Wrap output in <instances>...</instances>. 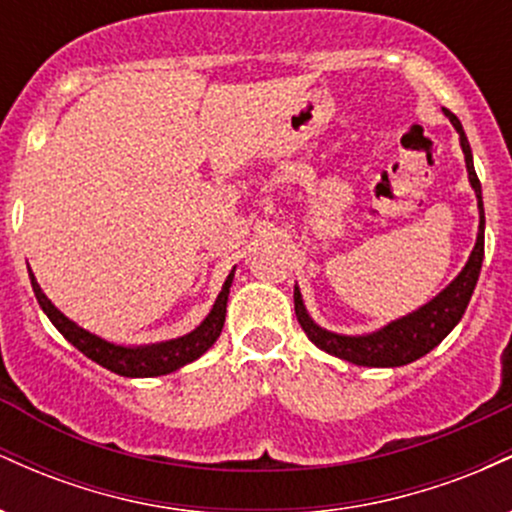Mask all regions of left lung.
<instances>
[{
    "mask_svg": "<svg viewBox=\"0 0 512 512\" xmlns=\"http://www.w3.org/2000/svg\"><path fill=\"white\" fill-rule=\"evenodd\" d=\"M452 127L460 134V146L464 154V163H467L469 182L474 187V195H477L479 204V233L477 243H474L472 255H469L467 264L462 267V272L452 279L450 286H445L433 301L421 305L414 313L399 317V320L385 325L383 330L370 332V334H337L325 330V327L315 325L313 317L308 315L303 305L301 289H293V305H296V317L301 322L303 332L308 334V339L317 349L327 351V354L344 358V361L356 363V366H368V368H395V366H407V363L416 361V358L426 356L428 351L436 349L445 337L452 332V327L462 320L464 310H467L469 298H472L474 286L479 281L481 262H484V202H481V182L477 178V170H474L472 161V149H469L467 134L460 125L455 115L450 110H445Z\"/></svg>",
    "mask_w": 512,
    "mask_h": 512,
    "instance_id": "left-lung-1",
    "label": "left lung"
}]
</instances>
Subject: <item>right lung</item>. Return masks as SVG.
Segmentation results:
<instances>
[{
	"label": "right lung",
	"mask_w": 512,
	"mask_h": 512,
	"mask_svg": "<svg viewBox=\"0 0 512 512\" xmlns=\"http://www.w3.org/2000/svg\"><path fill=\"white\" fill-rule=\"evenodd\" d=\"M233 272H236V269H233ZM233 272L226 276L214 308H211V313L207 317H204V322L197 327V330L185 334V337L170 339V342H161V344L122 346L84 330V327H79L74 320H69L67 315L60 313V310L52 305L50 298L45 296L43 289H40L38 281H35V276L31 272V267H28V276H31L35 298H38L43 313L50 317V322L60 330L62 337L67 339L69 344H74L81 354L91 358V361H96L98 366L113 370L117 375H125V378H154V375L173 373V370L197 361L204 351L211 349V344L219 339L223 322H226V303H228V293H231Z\"/></svg>",
	"instance_id": "add662e5"
}]
</instances>
